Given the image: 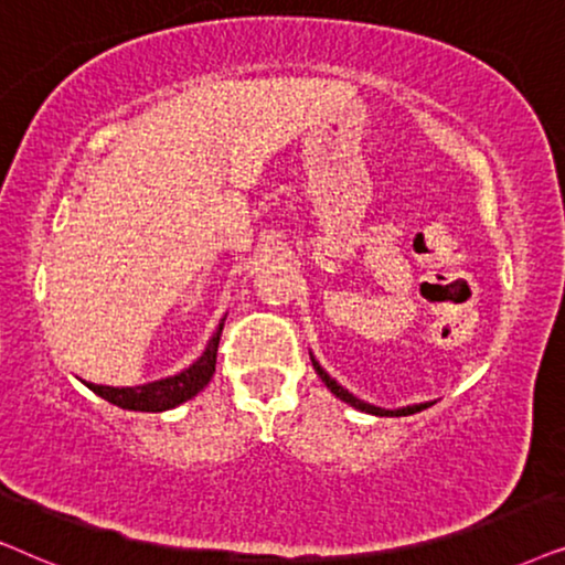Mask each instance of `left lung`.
<instances>
[{
  "mask_svg": "<svg viewBox=\"0 0 565 565\" xmlns=\"http://www.w3.org/2000/svg\"><path fill=\"white\" fill-rule=\"evenodd\" d=\"M310 359H312L315 372H318V377L326 382V387L330 390V393H333L335 397H341L345 405H351V408H356L361 413H372V416H413V413L424 411V408H428V405H431V403H416V405H403V408H382V405H372V403L361 401V397H356L353 393H349V390H345L341 382H335L333 377H330V374L322 370L320 361L315 359L312 353H310Z\"/></svg>",
  "mask_w": 565,
  "mask_h": 565,
  "instance_id": "left-lung-1",
  "label": "left lung"
}]
</instances>
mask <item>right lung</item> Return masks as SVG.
I'll list each match as a JSON object with an SVG mask.
<instances>
[{"instance_id": "right-lung-1", "label": "right lung", "mask_w": 565, "mask_h": 565, "mask_svg": "<svg viewBox=\"0 0 565 565\" xmlns=\"http://www.w3.org/2000/svg\"><path fill=\"white\" fill-rule=\"evenodd\" d=\"M224 320H227V315L220 320L214 335L209 338L204 353H201L191 366H185L183 372L172 374V377H162V380L147 382V385H134V387H110V385H95V382H85V385L93 390L95 395H100L103 401L118 405V408L124 411L162 413V411L178 408L180 403L191 401V397L199 395L201 390L212 382Z\"/></svg>"}]
</instances>
